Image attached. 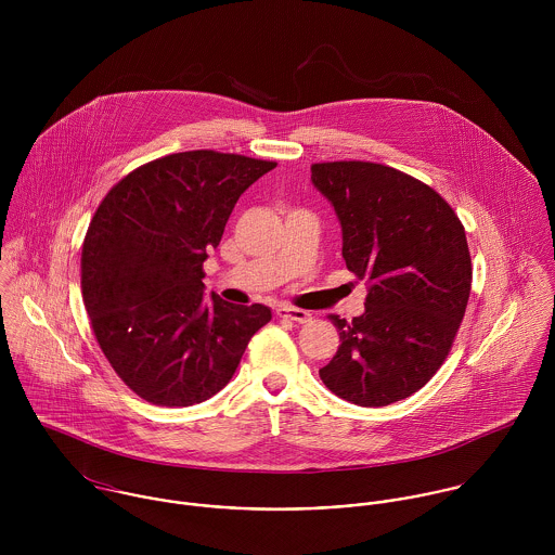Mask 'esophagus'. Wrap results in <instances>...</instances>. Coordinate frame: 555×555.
Instances as JSON below:
<instances>
[{"label":"esophagus","mask_w":555,"mask_h":555,"mask_svg":"<svg viewBox=\"0 0 555 555\" xmlns=\"http://www.w3.org/2000/svg\"><path fill=\"white\" fill-rule=\"evenodd\" d=\"M275 314L280 318H286V320H295V322H310L312 314L306 312V310H299V308H291V306H282L275 310Z\"/></svg>","instance_id":"esophagus-1"}]
</instances>
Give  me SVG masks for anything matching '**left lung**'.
<instances>
[{
  "mask_svg": "<svg viewBox=\"0 0 555 555\" xmlns=\"http://www.w3.org/2000/svg\"><path fill=\"white\" fill-rule=\"evenodd\" d=\"M312 181L339 218L348 271L370 284L361 317H328L341 346L320 378L357 405H389L451 352L473 286L464 224L434 188L385 164L318 162Z\"/></svg>",
  "mask_w": 555,
  "mask_h": 555,
  "instance_id": "1",
  "label": "left lung"
}]
</instances>
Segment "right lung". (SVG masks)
<instances>
[{
  "instance_id": "add662e5",
  "label": "right lung",
  "mask_w": 555,
  "mask_h": 555,
  "mask_svg": "<svg viewBox=\"0 0 555 555\" xmlns=\"http://www.w3.org/2000/svg\"><path fill=\"white\" fill-rule=\"evenodd\" d=\"M278 162L196 150L147 162L98 205L80 251L93 335L115 374L156 405H194L229 385L271 310L203 299V262L238 196Z\"/></svg>"
}]
</instances>
